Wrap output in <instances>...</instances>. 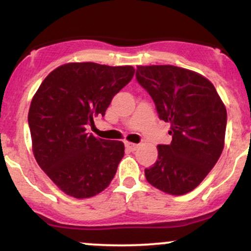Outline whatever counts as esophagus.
Listing matches in <instances>:
<instances>
[{
	"label": "esophagus",
	"mask_w": 251,
	"mask_h": 251,
	"mask_svg": "<svg viewBox=\"0 0 251 251\" xmlns=\"http://www.w3.org/2000/svg\"><path fill=\"white\" fill-rule=\"evenodd\" d=\"M125 148L127 149V150H129V151H135V150L138 149V145H137V144L126 142L125 143Z\"/></svg>",
	"instance_id": "1"
}]
</instances>
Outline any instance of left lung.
Wrapping results in <instances>:
<instances>
[{
	"label": "left lung",
	"instance_id": "8db88e82",
	"mask_svg": "<svg viewBox=\"0 0 251 251\" xmlns=\"http://www.w3.org/2000/svg\"><path fill=\"white\" fill-rule=\"evenodd\" d=\"M138 83L153 100L160 120L171 124L169 145L157 146L158 159L145 169L151 185L170 195L197 188L224 148L226 109L211 82L176 66H138Z\"/></svg>",
	"mask_w": 251,
	"mask_h": 251
}]
</instances>
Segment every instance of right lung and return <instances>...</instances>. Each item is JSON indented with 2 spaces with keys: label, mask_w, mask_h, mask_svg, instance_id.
<instances>
[{
  "label": "right lung",
  "mask_w": 251,
  "mask_h": 251,
  "mask_svg": "<svg viewBox=\"0 0 251 251\" xmlns=\"http://www.w3.org/2000/svg\"><path fill=\"white\" fill-rule=\"evenodd\" d=\"M133 74L132 66L66 63L48 74L31 100L28 124L35 159L68 196L93 197L113 179L124 144L96 138L86 128L94 117L105 116Z\"/></svg>",
  "instance_id": "1"
}]
</instances>
